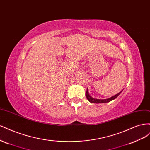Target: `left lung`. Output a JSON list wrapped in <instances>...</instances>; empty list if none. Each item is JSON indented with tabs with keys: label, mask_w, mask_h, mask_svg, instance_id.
Returning a JSON list of instances; mask_svg holds the SVG:
<instances>
[{
	"label": "left lung",
	"mask_w": 150,
	"mask_h": 150,
	"mask_svg": "<svg viewBox=\"0 0 150 150\" xmlns=\"http://www.w3.org/2000/svg\"><path fill=\"white\" fill-rule=\"evenodd\" d=\"M121 92H119L117 94H116V95H115V96L111 97L109 98V99H94V98H92L91 96L89 95L88 90L87 91L85 95H86L87 99L88 100V101L90 102H91V103H94V104H100V103H106V102H110L111 100L115 99V98H116L119 95V94L121 93Z\"/></svg>",
	"instance_id": "left-lung-1"
}]
</instances>
